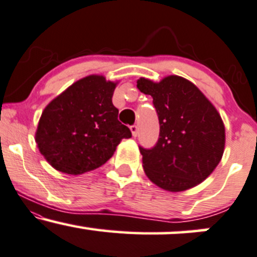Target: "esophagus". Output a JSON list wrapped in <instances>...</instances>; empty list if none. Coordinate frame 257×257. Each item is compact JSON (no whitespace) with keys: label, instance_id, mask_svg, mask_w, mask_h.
I'll return each mask as SVG.
<instances>
[{"label":"esophagus","instance_id":"obj_1","mask_svg":"<svg viewBox=\"0 0 257 257\" xmlns=\"http://www.w3.org/2000/svg\"><path fill=\"white\" fill-rule=\"evenodd\" d=\"M131 132H132L133 137L137 138L138 134H139V128H138V125H135V124L132 125V126H131Z\"/></svg>","mask_w":257,"mask_h":257}]
</instances>
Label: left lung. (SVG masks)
I'll list each match as a JSON object with an SVG mask.
<instances>
[{"instance_id": "8db88e82", "label": "left lung", "mask_w": 257, "mask_h": 257, "mask_svg": "<svg viewBox=\"0 0 257 257\" xmlns=\"http://www.w3.org/2000/svg\"><path fill=\"white\" fill-rule=\"evenodd\" d=\"M142 93L152 95L160 133L151 150L140 147L142 166L151 182L179 193L196 187L214 171L225 148L220 113L189 80L169 75L154 82L137 81Z\"/></svg>"}]
</instances>
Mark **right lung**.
Returning <instances> with one entry per match:
<instances>
[{"label": "right lung", "instance_id": "obj_1", "mask_svg": "<svg viewBox=\"0 0 257 257\" xmlns=\"http://www.w3.org/2000/svg\"><path fill=\"white\" fill-rule=\"evenodd\" d=\"M118 81L103 75L74 82L45 106L36 132L39 152L57 171L81 175L99 168L115 153L129 128L117 119L112 94Z\"/></svg>", "mask_w": 257, "mask_h": 257}]
</instances>
